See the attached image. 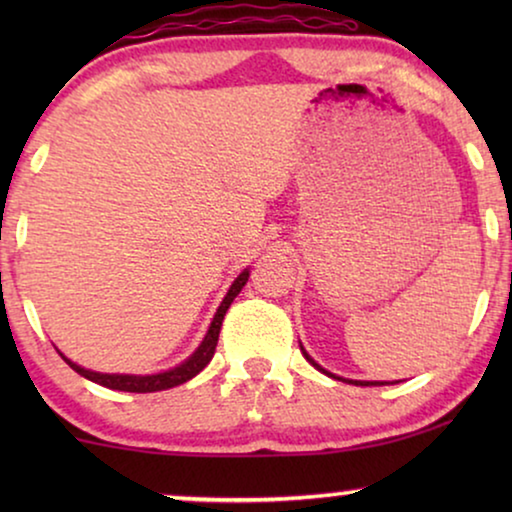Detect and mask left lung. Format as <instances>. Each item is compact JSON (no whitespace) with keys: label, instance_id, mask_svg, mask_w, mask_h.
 I'll use <instances>...</instances> for the list:
<instances>
[{"label":"left lung","instance_id":"obj_1","mask_svg":"<svg viewBox=\"0 0 512 512\" xmlns=\"http://www.w3.org/2000/svg\"><path fill=\"white\" fill-rule=\"evenodd\" d=\"M303 354H305V359H307V361H310L314 368H319V370H321V373H326V370H324V368H321V366H317V363H314V361L310 359V356H307V352H303ZM326 375H331V373H326ZM352 384H363V387H368V384H384V382H354V380H352Z\"/></svg>","mask_w":512,"mask_h":512}]
</instances>
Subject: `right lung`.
<instances>
[{"label":"right lung","mask_w":512,"mask_h":512,"mask_svg":"<svg viewBox=\"0 0 512 512\" xmlns=\"http://www.w3.org/2000/svg\"><path fill=\"white\" fill-rule=\"evenodd\" d=\"M247 279H249V270H244L242 275L235 279L233 286H230V291L226 293V298H223L219 310H216L214 321H212V326H209V331L205 335V340H202V345L195 349V354L191 356V359L184 361L177 368L165 370V373H158V375H107V373H93V370L76 366V363L69 361L67 356H62V359H65L69 363V368H74L79 375L88 377L90 382H97V384H102V387H109V389L132 391V394H151V391H163V389L179 387V384L191 380V377L198 375L200 370L205 368L209 361H212V356L216 352V342H219L223 317H226L228 307L235 300L237 293L242 291V286L247 284Z\"/></svg>","instance_id":"right-lung-1"}]
</instances>
